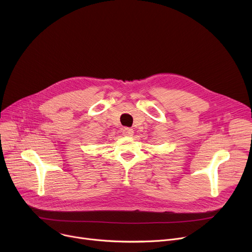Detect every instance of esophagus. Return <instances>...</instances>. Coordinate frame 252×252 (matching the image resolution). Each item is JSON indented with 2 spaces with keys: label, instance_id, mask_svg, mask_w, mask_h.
I'll return each mask as SVG.
<instances>
[{
  "label": "esophagus",
  "instance_id": "obj_1",
  "mask_svg": "<svg viewBox=\"0 0 252 252\" xmlns=\"http://www.w3.org/2000/svg\"><path fill=\"white\" fill-rule=\"evenodd\" d=\"M134 131L131 128H124L123 129V135L124 136H132Z\"/></svg>",
  "mask_w": 252,
  "mask_h": 252
}]
</instances>
